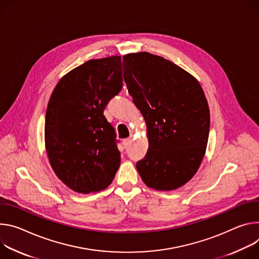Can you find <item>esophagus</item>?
Returning <instances> with one entry per match:
<instances>
[{
	"label": "esophagus",
	"instance_id": "1",
	"mask_svg": "<svg viewBox=\"0 0 259 259\" xmlns=\"http://www.w3.org/2000/svg\"><path fill=\"white\" fill-rule=\"evenodd\" d=\"M122 144H123V146L126 148V147H128L131 144H132V139L131 138H127V139H124L123 141H122Z\"/></svg>",
	"mask_w": 259,
	"mask_h": 259
}]
</instances>
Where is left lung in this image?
<instances>
[{
	"mask_svg": "<svg viewBox=\"0 0 259 259\" xmlns=\"http://www.w3.org/2000/svg\"><path fill=\"white\" fill-rule=\"evenodd\" d=\"M123 78L147 126L148 151L137 162L148 187L175 190L186 184L205 156L210 110L190 73L149 52L123 55Z\"/></svg>",
	"mask_w": 259,
	"mask_h": 259,
	"instance_id": "1",
	"label": "left lung"
}]
</instances>
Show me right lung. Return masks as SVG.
I'll return each instance as SVG.
<instances>
[{"instance_id":"add662e5","label":"right lung","mask_w":259,"mask_h":259,"mask_svg":"<svg viewBox=\"0 0 259 259\" xmlns=\"http://www.w3.org/2000/svg\"><path fill=\"white\" fill-rule=\"evenodd\" d=\"M121 56L90 60L64 75L46 110L45 148L65 185L88 194L107 188L120 165L115 132L104 116L122 86Z\"/></svg>"}]
</instances>
